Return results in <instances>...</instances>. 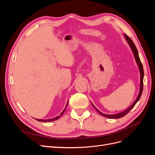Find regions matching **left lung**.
<instances>
[{"mask_svg":"<svg viewBox=\"0 0 155 155\" xmlns=\"http://www.w3.org/2000/svg\"><path fill=\"white\" fill-rule=\"evenodd\" d=\"M124 37L125 38L127 41V42L128 44L129 45L130 47L131 48V50H132L133 52V54H134V59L136 60V62H137V64H138V68H139V70H140V91H139V93H138V95L137 97V99L135 100V101L133 102V104L131 105L128 109H127L126 110H125L124 111L121 112H120V113H118V114H104L102 113L101 112H100L99 110L97 109L95 107V106L94 105L92 104V106L94 107V109L99 112V113L104 117H106V118H112V119H118V118H121V117H124V116H125L128 113V112L133 109V108L134 107V105H136V104L138 101V100H140V97H141L142 96V91H143V76H144V73H143V66H142V64L141 63V61H140V58H139V55H138V50H137V47H136V46L134 45V43L133 42V41L130 39V38H129V37L126 34H124Z\"/></svg>","mask_w":155,"mask_h":155,"instance_id":"left-lung-1","label":"left lung"}]
</instances>
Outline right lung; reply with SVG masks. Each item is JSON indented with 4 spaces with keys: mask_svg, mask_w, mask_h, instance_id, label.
I'll return each instance as SVG.
<instances>
[{
    "mask_svg": "<svg viewBox=\"0 0 155 155\" xmlns=\"http://www.w3.org/2000/svg\"><path fill=\"white\" fill-rule=\"evenodd\" d=\"M68 101H67V105H66V106H65V109L63 110V112L60 114L59 116H56V117H55V118H53L47 119V120H41V119H35V120H37V121H43V122H48V121H55V120H57L58 119H59L60 117L64 114V112L65 110H66V108H67V107L68 105Z\"/></svg>",
    "mask_w": 155,
    "mask_h": 155,
    "instance_id": "right-lung-1",
    "label": "right lung"
}]
</instances>
